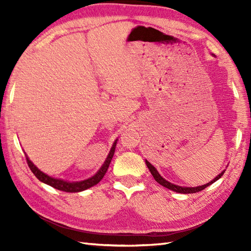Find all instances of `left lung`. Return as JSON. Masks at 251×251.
<instances>
[{
  "instance_id": "8db88e82",
  "label": "left lung",
  "mask_w": 251,
  "mask_h": 251,
  "mask_svg": "<svg viewBox=\"0 0 251 251\" xmlns=\"http://www.w3.org/2000/svg\"><path fill=\"white\" fill-rule=\"evenodd\" d=\"M146 164H147V166H148L149 170H150V173L152 174L153 178L155 179L156 182H158L159 184H162L163 186H165V188H167V189H169V190H172V191L177 192V193H182V194L196 193V192H200V191H201V190L206 189L207 186H209L210 184H212V183H214V182H216L217 180H219V179L222 177V176H223V174H225V172H226V170H223V172H222L220 175H218L217 177H216L214 180H211L210 182H208V183H206V184H204V185L196 186V188H186V186H180V185H176V184H174V183H170L169 181L165 180V179L162 177V176L158 174V172H157V170L155 169V167H154L151 163H149V162L147 161V159H146Z\"/></svg>"
}]
</instances>
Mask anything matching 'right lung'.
<instances>
[{"label":"right lung","mask_w":251,"mask_h":251,"mask_svg":"<svg viewBox=\"0 0 251 251\" xmlns=\"http://www.w3.org/2000/svg\"><path fill=\"white\" fill-rule=\"evenodd\" d=\"M116 142H117V139L114 141L113 146H112L111 150L108 154V156H106L103 165L100 167V169L98 170L97 174L94 175L92 178H88V179L83 180V181H77V182H69V181L62 180V179L52 178V177H50V176L44 174L43 172H41V170L30 161L29 157L26 155H25V158H26V163H28V166L31 169V172L33 173L35 177L39 179L40 181H42V182L49 184V185L52 186V188H55L57 190H60V191H63V192H69V193H75V192H81V191L92 188V186L97 184L99 181L104 177L106 170H108L109 165L111 163V159L114 155Z\"/></svg>","instance_id":"1"}]
</instances>
